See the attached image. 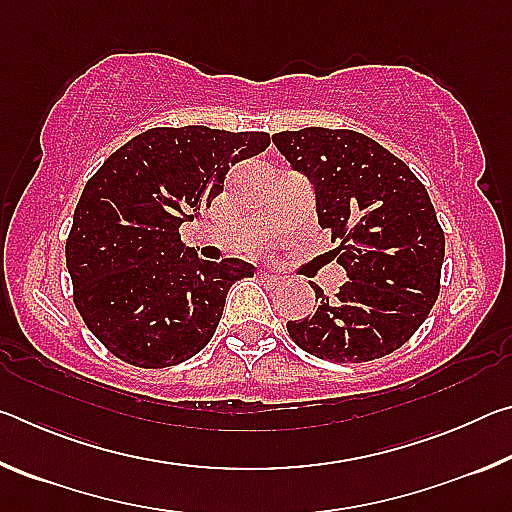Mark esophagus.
Wrapping results in <instances>:
<instances>
[{"label":"esophagus","mask_w":512,"mask_h":512,"mask_svg":"<svg viewBox=\"0 0 512 512\" xmlns=\"http://www.w3.org/2000/svg\"><path fill=\"white\" fill-rule=\"evenodd\" d=\"M259 280H262V284H266V287H280V284H282V277L268 275V273L259 275Z\"/></svg>","instance_id":"34e87169"}]
</instances>
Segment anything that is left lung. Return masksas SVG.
I'll return each mask as SVG.
<instances>
[{
	"instance_id": "left-lung-1",
	"label": "left lung",
	"mask_w": 512,
	"mask_h": 512,
	"mask_svg": "<svg viewBox=\"0 0 512 512\" xmlns=\"http://www.w3.org/2000/svg\"><path fill=\"white\" fill-rule=\"evenodd\" d=\"M273 144L316 189L320 228L350 280L334 298L289 320L291 341L318 359L366 363L411 339L440 293L445 232L427 189L384 146L348 128H302Z\"/></svg>"
}]
</instances>
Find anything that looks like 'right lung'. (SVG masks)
Instances as JSON below:
<instances>
[{
	"label": "right lung",
	"mask_w": 512,
	"mask_h": 512,
	"mask_svg": "<svg viewBox=\"0 0 512 512\" xmlns=\"http://www.w3.org/2000/svg\"><path fill=\"white\" fill-rule=\"evenodd\" d=\"M268 144V133L151 128L85 183L65 259L74 305L110 354L135 368H167L210 343L230 287L255 266L205 262L178 228L223 192L232 164Z\"/></svg>",
	"instance_id": "1"
}]
</instances>
